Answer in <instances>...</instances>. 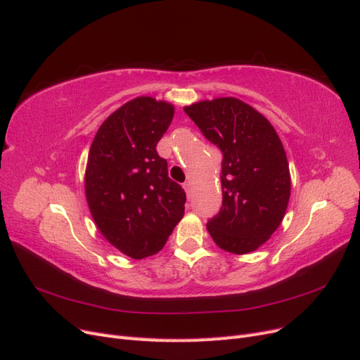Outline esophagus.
<instances>
[{
  "mask_svg": "<svg viewBox=\"0 0 360 360\" xmlns=\"http://www.w3.org/2000/svg\"><path fill=\"white\" fill-rule=\"evenodd\" d=\"M184 190H185V193H187L188 197H191V184L190 182L184 184Z\"/></svg>",
  "mask_w": 360,
  "mask_h": 360,
  "instance_id": "1",
  "label": "esophagus"
}]
</instances>
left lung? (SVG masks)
Segmentation results:
<instances>
[{"mask_svg":"<svg viewBox=\"0 0 360 360\" xmlns=\"http://www.w3.org/2000/svg\"><path fill=\"white\" fill-rule=\"evenodd\" d=\"M184 112L223 154V203L207 219V231L224 251L257 250L281 224L290 199L280 137L262 113L233 97L195 103Z\"/></svg>","mask_w":360,"mask_h":360,"instance_id":"left-lung-1","label":"left lung"}]
</instances>
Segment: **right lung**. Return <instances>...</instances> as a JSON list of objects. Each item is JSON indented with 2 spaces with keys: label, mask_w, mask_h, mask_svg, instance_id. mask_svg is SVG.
I'll return each instance as SVG.
<instances>
[{
  "label": "right lung",
  "mask_w": 360,
  "mask_h": 360,
  "mask_svg": "<svg viewBox=\"0 0 360 360\" xmlns=\"http://www.w3.org/2000/svg\"><path fill=\"white\" fill-rule=\"evenodd\" d=\"M172 120V104L137 97L101 124L89 149V211L101 235L131 259L157 254L184 217L185 191L157 153Z\"/></svg>",
  "instance_id": "1"
}]
</instances>
